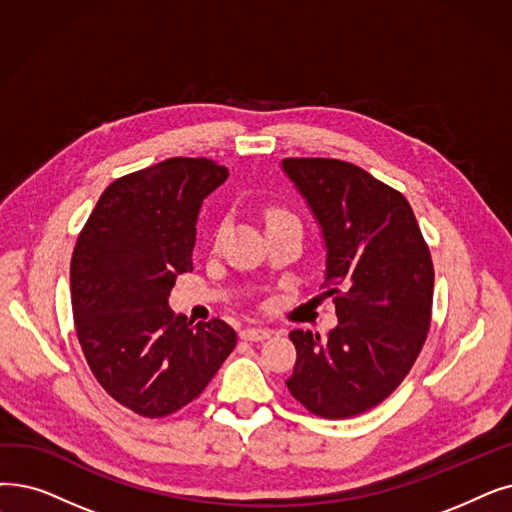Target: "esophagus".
<instances>
[{
    "mask_svg": "<svg viewBox=\"0 0 512 512\" xmlns=\"http://www.w3.org/2000/svg\"><path fill=\"white\" fill-rule=\"evenodd\" d=\"M272 337V330L270 328H244L240 330V339L244 341H263V339H270Z\"/></svg>",
    "mask_w": 512,
    "mask_h": 512,
    "instance_id": "esophagus-1",
    "label": "esophagus"
}]
</instances>
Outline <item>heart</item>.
<instances>
[{
    "label": "heart",
    "mask_w": 512,
    "mask_h": 512,
    "mask_svg": "<svg viewBox=\"0 0 512 512\" xmlns=\"http://www.w3.org/2000/svg\"><path fill=\"white\" fill-rule=\"evenodd\" d=\"M280 221H297L293 213H288L284 209H270L268 211V224H280Z\"/></svg>",
    "instance_id": "1"
}]
</instances>
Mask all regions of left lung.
I'll return each instance as SVG.
<instances>
[{"label": "left lung", "mask_w": 512, "mask_h": 512, "mask_svg": "<svg viewBox=\"0 0 512 512\" xmlns=\"http://www.w3.org/2000/svg\"><path fill=\"white\" fill-rule=\"evenodd\" d=\"M282 171L316 217L326 297L339 324L322 341L293 330L288 391L324 418L362 414L406 379L425 345L433 261L412 207L368 171L337 159H284Z\"/></svg>", "instance_id": "obj_1"}]
</instances>
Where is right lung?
<instances>
[{
    "label": "right lung",
    "instance_id": "obj_1",
    "mask_svg": "<svg viewBox=\"0 0 512 512\" xmlns=\"http://www.w3.org/2000/svg\"><path fill=\"white\" fill-rule=\"evenodd\" d=\"M228 175L175 157L119 177L77 238L71 303L83 355L102 389L140 416L190 404L236 347L224 320L194 324L169 307L177 274L192 272L203 201Z\"/></svg>",
    "mask_w": 512,
    "mask_h": 512
}]
</instances>
